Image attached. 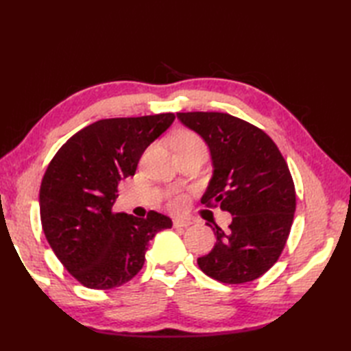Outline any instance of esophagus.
I'll use <instances>...</instances> for the list:
<instances>
[{"instance_id": "esophagus-1", "label": "esophagus", "mask_w": 351, "mask_h": 351, "mask_svg": "<svg viewBox=\"0 0 351 351\" xmlns=\"http://www.w3.org/2000/svg\"><path fill=\"white\" fill-rule=\"evenodd\" d=\"M191 225V221L189 219H175L173 220V226L178 229H184V228H189Z\"/></svg>"}]
</instances>
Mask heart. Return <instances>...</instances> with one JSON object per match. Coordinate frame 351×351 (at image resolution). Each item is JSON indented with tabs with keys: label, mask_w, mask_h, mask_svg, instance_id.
<instances>
[{
	"label": "heart",
	"mask_w": 351,
	"mask_h": 351,
	"mask_svg": "<svg viewBox=\"0 0 351 351\" xmlns=\"http://www.w3.org/2000/svg\"><path fill=\"white\" fill-rule=\"evenodd\" d=\"M173 147L176 152L190 151V149H206L205 141L196 132L189 130H184L176 134L173 137ZM185 204H187V197H185V195H181V193H173L169 197V208L175 211H181Z\"/></svg>",
	"instance_id": "1"
}]
</instances>
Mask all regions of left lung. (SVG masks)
<instances>
[{"label": "left lung", "instance_id": "8db88e82", "mask_svg": "<svg viewBox=\"0 0 351 351\" xmlns=\"http://www.w3.org/2000/svg\"><path fill=\"white\" fill-rule=\"evenodd\" d=\"M211 151L214 173L200 202L232 214L225 234L199 268L223 283H245L270 270L285 247L295 213V189L279 147L258 126L215 111L176 113Z\"/></svg>", "mask_w": 351, "mask_h": 351}]
</instances>
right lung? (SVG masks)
Listing matches in <instances>:
<instances>
[{
    "label": "right lung",
    "mask_w": 351,
    "mask_h": 351,
    "mask_svg": "<svg viewBox=\"0 0 351 351\" xmlns=\"http://www.w3.org/2000/svg\"><path fill=\"white\" fill-rule=\"evenodd\" d=\"M173 113L102 119L66 141L40 185L45 237L73 278L92 289L130 282L145 264L149 241L171 228L167 215L113 213L117 185L134 176L145 149L173 123Z\"/></svg>",
    "instance_id": "1"
}]
</instances>
